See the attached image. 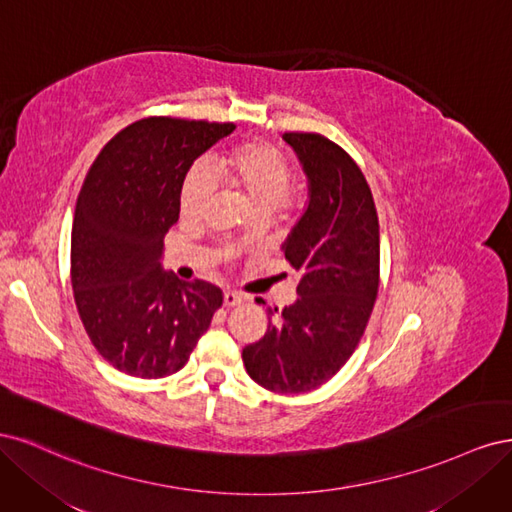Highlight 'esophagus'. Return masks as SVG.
Listing matches in <instances>:
<instances>
[{"instance_id":"1","label":"esophagus","mask_w":512,"mask_h":512,"mask_svg":"<svg viewBox=\"0 0 512 512\" xmlns=\"http://www.w3.org/2000/svg\"><path fill=\"white\" fill-rule=\"evenodd\" d=\"M241 303V297L237 292H230V290H226L224 292V305L226 307H235V305H239Z\"/></svg>"}]
</instances>
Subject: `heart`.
Returning a JSON list of instances; mask_svg holds the SVG:
<instances>
[{
	"label": "heart",
	"mask_w": 512,
	"mask_h": 512,
	"mask_svg": "<svg viewBox=\"0 0 512 512\" xmlns=\"http://www.w3.org/2000/svg\"><path fill=\"white\" fill-rule=\"evenodd\" d=\"M211 175L239 194L252 213H271L275 207H290V168L284 156L267 143H245L213 158ZM215 188L203 168L196 166L181 188V215L185 220L203 218Z\"/></svg>",
	"instance_id": "heart-1"
}]
</instances>
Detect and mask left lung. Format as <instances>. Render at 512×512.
Instances as JSON below:
<instances>
[{
  "instance_id": "left-lung-1",
  "label": "left lung",
  "mask_w": 512,
  "mask_h": 512,
  "mask_svg": "<svg viewBox=\"0 0 512 512\" xmlns=\"http://www.w3.org/2000/svg\"><path fill=\"white\" fill-rule=\"evenodd\" d=\"M307 177V203L282 252L299 271V299L269 309L267 333L243 348L254 382L307 393L333 378L361 342L380 277V226L365 175L320 134L288 132Z\"/></svg>"
}]
</instances>
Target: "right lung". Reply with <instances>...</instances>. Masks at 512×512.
<instances>
[{"mask_svg":"<svg viewBox=\"0 0 512 512\" xmlns=\"http://www.w3.org/2000/svg\"><path fill=\"white\" fill-rule=\"evenodd\" d=\"M232 130V123L141 119L89 168L72 224L74 301L91 344L123 374H175L222 305L218 286L181 282L164 271L162 254L190 166Z\"/></svg>","mask_w":512,"mask_h":512,"instance_id":"add662e5","label":"right lung"}]
</instances>
